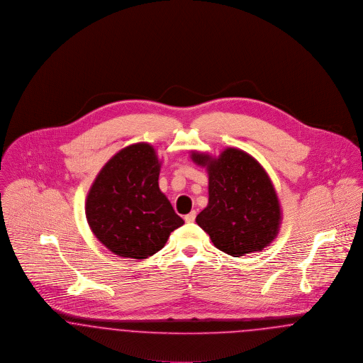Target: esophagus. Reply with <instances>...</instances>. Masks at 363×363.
<instances>
[{
  "label": "esophagus",
  "mask_w": 363,
  "mask_h": 363,
  "mask_svg": "<svg viewBox=\"0 0 363 363\" xmlns=\"http://www.w3.org/2000/svg\"><path fill=\"white\" fill-rule=\"evenodd\" d=\"M195 217H196V211L194 210V211L189 213L187 216H184V220H186L187 223H194V221H195Z\"/></svg>",
  "instance_id": "34e87169"
}]
</instances>
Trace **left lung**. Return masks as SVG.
Wrapping results in <instances>:
<instances>
[{"mask_svg":"<svg viewBox=\"0 0 363 363\" xmlns=\"http://www.w3.org/2000/svg\"><path fill=\"white\" fill-rule=\"evenodd\" d=\"M209 172V203L196 224L213 245L232 257L259 251L276 238L280 205L264 168L247 153L227 149L218 158L192 153Z\"/></svg>","mask_w":363,"mask_h":363,"instance_id":"1","label":"left lung"}]
</instances>
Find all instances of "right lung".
Here are the masks:
<instances>
[{
  "instance_id": "obj_1",
  "label": "right lung",
  "mask_w": 363,
  "mask_h": 363,
  "mask_svg": "<svg viewBox=\"0 0 363 363\" xmlns=\"http://www.w3.org/2000/svg\"><path fill=\"white\" fill-rule=\"evenodd\" d=\"M160 162L147 143L113 155L98 173L86 201L96 239L116 255L145 259L184 224L158 187Z\"/></svg>"
}]
</instances>
